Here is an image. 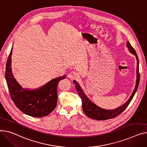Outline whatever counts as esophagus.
Wrapping results in <instances>:
<instances>
[{
	"label": "esophagus",
	"mask_w": 147,
	"mask_h": 147,
	"mask_svg": "<svg viewBox=\"0 0 147 147\" xmlns=\"http://www.w3.org/2000/svg\"><path fill=\"white\" fill-rule=\"evenodd\" d=\"M78 77L79 76H78V74L76 71H71L69 74H68V77H69L71 80L77 79Z\"/></svg>",
	"instance_id": "34e87169"
}]
</instances>
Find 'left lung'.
Returning a JSON list of instances; mask_svg holds the SVG:
<instances>
[{"instance_id": "1", "label": "left lung", "mask_w": 147, "mask_h": 147, "mask_svg": "<svg viewBox=\"0 0 147 147\" xmlns=\"http://www.w3.org/2000/svg\"><path fill=\"white\" fill-rule=\"evenodd\" d=\"M126 47L128 48L129 51L134 54L135 57L136 61H137V66H136V80L135 89L130 96L129 99L126 102H125L122 106L118 107V108H116L114 109H103L102 107H100L95 103H94L92 101H91L89 97H88L84 92H83L82 87H80V84L78 83L76 80L73 81L74 84L76 85V89L79 93L80 98L82 99V108L84 113L89 117V118L97 120V121H103V120H107L112 118H114L117 116L119 115L129 105L131 101L132 100L133 97L134 96L136 90L138 89V87L140 83V73H139V60L137 56V54L136 53L133 47L129 44V41H128L126 42Z\"/></svg>"}]
</instances>
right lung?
<instances>
[{
  "mask_svg": "<svg viewBox=\"0 0 147 147\" xmlns=\"http://www.w3.org/2000/svg\"><path fill=\"white\" fill-rule=\"evenodd\" d=\"M12 47L8 57L5 78L11 98L18 108L24 113L36 118H42L50 114L56 107L58 95L57 86L59 82L64 79L63 76L52 79L37 89L24 88L14 77L11 64Z\"/></svg>",
  "mask_w": 147,
  "mask_h": 147,
  "instance_id": "obj_1",
  "label": "right lung"
}]
</instances>
